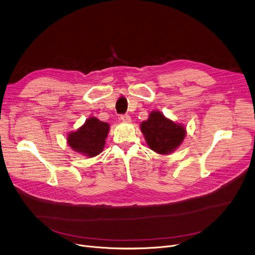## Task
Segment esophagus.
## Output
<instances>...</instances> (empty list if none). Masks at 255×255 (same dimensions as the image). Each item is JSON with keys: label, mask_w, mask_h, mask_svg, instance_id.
Segmentation results:
<instances>
[{"label": "esophagus", "mask_w": 255, "mask_h": 255, "mask_svg": "<svg viewBox=\"0 0 255 255\" xmlns=\"http://www.w3.org/2000/svg\"><path fill=\"white\" fill-rule=\"evenodd\" d=\"M120 119L124 123H130L131 122V118H130V116H128V115H122Z\"/></svg>", "instance_id": "1"}]
</instances>
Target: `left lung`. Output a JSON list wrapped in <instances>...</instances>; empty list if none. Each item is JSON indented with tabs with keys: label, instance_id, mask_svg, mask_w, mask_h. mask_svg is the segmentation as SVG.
Segmentation results:
<instances>
[{
	"label": "left lung",
	"instance_id": "1",
	"mask_svg": "<svg viewBox=\"0 0 255 255\" xmlns=\"http://www.w3.org/2000/svg\"><path fill=\"white\" fill-rule=\"evenodd\" d=\"M140 130L148 147L159 154L174 152L186 136L184 125L167 118L159 111H151L148 119L141 122Z\"/></svg>",
	"mask_w": 255,
	"mask_h": 255
}]
</instances>
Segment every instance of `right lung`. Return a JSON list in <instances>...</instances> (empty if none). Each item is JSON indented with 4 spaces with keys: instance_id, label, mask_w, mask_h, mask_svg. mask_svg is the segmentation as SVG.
Returning a JSON list of instances; mask_svg holds the SVG:
<instances>
[{
    "instance_id": "1",
    "label": "right lung",
    "mask_w": 255,
    "mask_h": 255,
    "mask_svg": "<svg viewBox=\"0 0 255 255\" xmlns=\"http://www.w3.org/2000/svg\"><path fill=\"white\" fill-rule=\"evenodd\" d=\"M109 131L108 123L89 117L76 131L68 133L67 143L80 154L94 157L104 150Z\"/></svg>"
}]
</instances>
